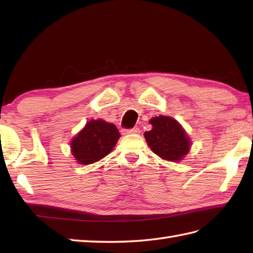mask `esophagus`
Listing matches in <instances>:
<instances>
[{"instance_id":"1","label":"esophagus","mask_w":253,"mask_h":253,"mask_svg":"<svg viewBox=\"0 0 253 253\" xmlns=\"http://www.w3.org/2000/svg\"><path fill=\"white\" fill-rule=\"evenodd\" d=\"M126 133H139L140 132V129L139 128H131V129H127L125 130Z\"/></svg>"}]
</instances>
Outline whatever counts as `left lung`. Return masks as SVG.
<instances>
[{"mask_svg":"<svg viewBox=\"0 0 253 253\" xmlns=\"http://www.w3.org/2000/svg\"><path fill=\"white\" fill-rule=\"evenodd\" d=\"M152 129L144 138L152 151L163 160L178 162L189 152L191 141L180 124L169 116H157L150 120Z\"/></svg>","mask_w":253,"mask_h":253,"instance_id":"left-lung-1","label":"left lung"}]
</instances>
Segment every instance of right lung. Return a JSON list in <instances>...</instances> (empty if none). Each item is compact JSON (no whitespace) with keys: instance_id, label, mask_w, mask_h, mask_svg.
Here are the masks:
<instances>
[{"instance_id":"add662e5","label":"right lung","mask_w":253,"mask_h":253,"mask_svg":"<svg viewBox=\"0 0 253 253\" xmlns=\"http://www.w3.org/2000/svg\"><path fill=\"white\" fill-rule=\"evenodd\" d=\"M120 137L121 133L114 124L92 120L73 138L72 153L79 164H92L106 157Z\"/></svg>"}]
</instances>
